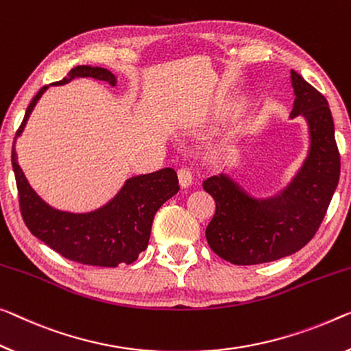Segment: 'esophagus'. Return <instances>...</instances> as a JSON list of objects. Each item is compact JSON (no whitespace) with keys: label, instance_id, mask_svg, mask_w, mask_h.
<instances>
[{"label":"esophagus","instance_id":"esophagus-1","mask_svg":"<svg viewBox=\"0 0 351 351\" xmlns=\"http://www.w3.org/2000/svg\"><path fill=\"white\" fill-rule=\"evenodd\" d=\"M177 176H179V182L182 188H188L193 183V174L188 168H180L177 171Z\"/></svg>","mask_w":351,"mask_h":351}]
</instances>
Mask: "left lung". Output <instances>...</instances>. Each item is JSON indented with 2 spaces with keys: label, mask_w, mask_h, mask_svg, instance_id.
Returning a JSON list of instances; mask_svg holds the SVG:
<instances>
[{
  "label": "left lung",
  "mask_w": 351,
  "mask_h": 351,
  "mask_svg": "<svg viewBox=\"0 0 351 351\" xmlns=\"http://www.w3.org/2000/svg\"><path fill=\"white\" fill-rule=\"evenodd\" d=\"M295 104L290 117L303 116L309 127V152L301 169L273 197L256 199L229 176L204 180L217 202L206 237L210 247L235 265H256L293 254L319 230L341 176L334 122L328 101L292 70Z\"/></svg>",
  "instance_id": "8db88e82"
}]
</instances>
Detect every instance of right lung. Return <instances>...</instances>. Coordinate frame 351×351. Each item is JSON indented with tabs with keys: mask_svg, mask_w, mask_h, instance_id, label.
Returning a JSON list of instances; mask_svg holds the SVG:
<instances>
[{
	"mask_svg": "<svg viewBox=\"0 0 351 351\" xmlns=\"http://www.w3.org/2000/svg\"><path fill=\"white\" fill-rule=\"evenodd\" d=\"M78 77L116 86V77L110 70L90 66L73 67L66 78L51 84L61 86ZM47 89L48 86H44L31 100L12 145V168L25 224L32 235L69 261L95 267L128 265L147 247L157 210L179 191L177 172L165 168L132 177L110 202L89 213L62 212L48 206L26 180L15 154V139L23 132L29 114Z\"/></svg>",
	"mask_w": 351,
	"mask_h": 351,
	"instance_id": "add662e5",
	"label": "right lung"
}]
</instances>
